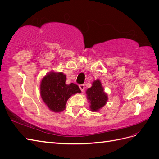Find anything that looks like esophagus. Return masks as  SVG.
<instances>
[{
    "instance_id": "34e87169",
    "label": "esophagus",
    "mask_w": 159,
    "mask_h": 159,
    "mask_svg": "<svg viewBox=\"0 0 159 159\" xmlns=\"http://www.w3.org/2000/svg\"><path fill=\"white\" fill-rule=\"evenodd\" d=\"M79 87H80V88L81 91H84V89H85V85L84 84H80L79 85Z\"/></svg>"
}]
</instances>
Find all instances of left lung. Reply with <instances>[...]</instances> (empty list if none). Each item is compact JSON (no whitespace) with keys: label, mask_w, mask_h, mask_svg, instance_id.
<instances>
[{"label":"left lung","mask_w":159,"mask_h":159,"mask_svg":"<svg viewBox=\"0 0 159 159\" xmlns=\"http://www.w3.org/2000/svg\"><path fill=\"white\" fill-rule=\"evenodd\" d=\"M87 99L90 103L91 111H98L106 104L108 99L107 95L104 92L103 88L99 80H95L92 86L86 91Z\"/></svg>","instance_id":"obj_1"}]
</instances>
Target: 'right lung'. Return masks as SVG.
Returning <instances> with one entry per match:
<instances>
[{
    "mask_svg": "<svg viewBox=\"0 0 159 159\" xmlns=\"http://www.w3.org/2000/svg\"><path fill=\"white\" fill-rule=\"evenodd\" d=\"M66 76L62 72L51 71L42 78L40 95L43 102L52 111L59 113L66 109L67 101L72 95L81 93L80 88L73 83L66 84Z\"/></svg>",
    "mask_w": 159,
    "mask_h": 159,
    "instance_id": "1",
    "label": "right lung"
}]
</instances>
